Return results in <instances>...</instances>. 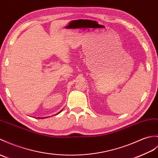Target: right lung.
<instances>
[{
    "instance_id": "obj_1",
    "label": "right lung",
    "mask_w": 158,
    "mask_h": 158,
    "mask_svg": "<svg viewBox=\"0 0 158 158\" xmlns=\"http://www.w3.org/2000/svg\"><path fill=\"white\" fill-rule=\"evenodd\" d=\"M61 111H62V110H60V112H58V114H59V113H60V112H61Z\"/></svg>"
}]
</instances>
